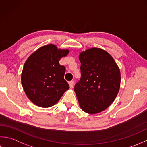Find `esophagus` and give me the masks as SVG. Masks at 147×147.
<instances>
[{
    "mask_svg": "<svg viewBox=\"0 0 147 147\" xmlns=\"http://www.w3.org/2000/svg\"><path fill=\"white\" fill-rule=\"evenodd\" d=\"M68 84H69V86H70V88H74V81H73V80H71V81H70L69 82H68Z\"/></svg>",
    "mask_w": 147,
    "mask_h": 147,
    "instance_id": "esophagus-1",
    "label": "esophagus"
}]
</instances>
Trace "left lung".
<instances>
[{
    "label": "left lung",
    "mask_w": 147,
    "mask_h": 147,
    "mask_svg": "<svg viewBox=\"0 0 147 147\" xmlns=\"http://www.w3.org/2000/svg\"><path fill=\"white\" fill-rule=\"evenodd\" d=\"M81 77L74 87L81 109L97 113L114 101L121 85V72L112 56L92 47L80 53Z\"/></svg>",
    "instance_id": "1"
}]
</instances>
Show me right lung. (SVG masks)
I'll return each instance as SVG.
<instances>
[{"label":"right lung","instance_id":"right-lung-1","mask_svg":"<svg viewBox=\"0 0 147 147\" xmlns=\"http://www.w3.org/2000/svg\"><path fill=\"white\" fill-rule=\"evenodd\" d=\"M68 53V49L47 44L35 51L25 63L22 84L27 97L36 105L51 107L69 89L64 79L65 67L59 63Z\"/></svg>","mask_w":147,"mask_h":147}]
</instances>
